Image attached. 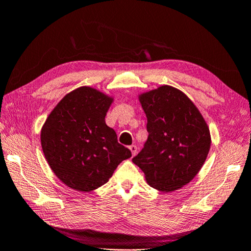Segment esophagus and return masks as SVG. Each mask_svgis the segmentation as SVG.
Masks as SVG:
<instances>
[{
  "label": "esophagus",
  "instance_id": "obj_1",
  "mask_svg": "<svg viewBox=\"0 0 251 251\" xmlns=\"http://www.w3.org/2000/svg\"><path fill=\"white\" fill-rule=\"evenodd\" d=\"M129 150L131 151V152H132V156H134L137 154V146L136 145H131V146L129 147Z\"/></svg>",
  "mask_w": 251,
  "mask_h": 251
}]
</instances>
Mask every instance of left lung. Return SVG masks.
<instances>
[{
  "label": "left lung",
  "instance_id": "obj_1",
  "mask_svg": "<svg viewBox=\"0 0 251 251\" xmlns=\"http://www.w3.org/2000/svg\"><path fill=\"white\" fill-rule=\"evenodd\" d=\"M147 117L148 138L132 158L150 186L176 190L190 182L201 169L210 147L204 118L182 92L171 86L139 96Z\"/></svg>",
  "mask_w": 251,
  "mask_h": 251
}]
</instances>
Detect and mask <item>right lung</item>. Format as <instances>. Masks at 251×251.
<instances>
[{
  "label": "right lung",
  "mask_w": 251,
  "mask_h": 251,
  "mask_svg": "<svg viewBox=\"0 0 251 251\" xmlns=\"http://www.w3.org/2000/svg\"><path fill=\"white\" fill-rule=\"evenodd\" d=\"M112 99L90 87L65 95L46 119L42 148L50 169L68 187L90 191L103 186L131 151L105 123Z\"/></svg>",
  "instance_id": "right-lung-1"
}]
</instances>
